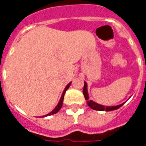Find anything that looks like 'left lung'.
Returning <instances> with one entry per match:
<instances>
[{"mask_svg":"<svg viewBox=\"0 0 146 146\" xmlns=\"http://www.w3.org/2000/svg\"><path fill=\"white\" fill-rule=\"evenodd\" d=\"M83 94H84V98L87 100V104L90 108L96 110V111H113V110H117V109L119 108L125 104L122 103L121 105H117V106H105V105H100V104L96 103L95 102L92 101V100H89V96H88V84H87L86 82H84V88H83Z\"/></svg>","mask_w":146,"mask_h":146,"instance_id":"left-lung-1","label":"left lung"}]
</instances>
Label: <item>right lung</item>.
Listing matches in <instances>:
<instances>
[{"mask_svg": "<svg viewBox=\"0 0 146 146\" xmlns=\"http://www.w3.org/2000/svg\"><path fill=\"white\" fill-rule=\"evenodd\" d=\"M71 84V82H70L69 84H67V86H66V88H64V90L63 93H62V96H61V99H60L59 102H58V105H57V106H56V108H55L53 110H52V111L50 113H47L46 115H45V116H42V117H47V116H50V115H52V114H55V113H58V111H59L60 109L62 108V104H63V100H64V94H65L66 90L69 88L70 85Z\"/></svg>", "mask_w": 146, "mask_h": 146, "instance_id": "add662e5", "label": "right lung"}]
</instances>
